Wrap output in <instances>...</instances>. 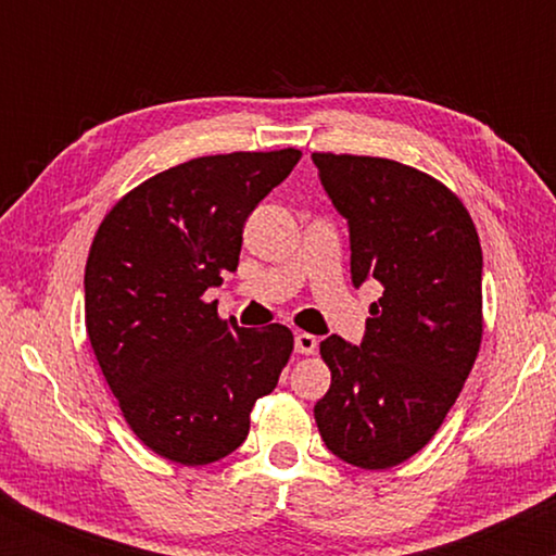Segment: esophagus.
Returning a JSON list of instances; mask_svg holds the SVG:
<instances>
[{"label": "esophagus", "mask_w": 556, "mask_h": 556, "mask_svg": "<svg viewBox=\"0 0 556 556\" xmlns=\"http://www.w3.org/2000/svg\"><path fill=\"white\" fill-rule=\"evenodd\" d=\"M316 350H318V340L314 334H308V331H300V334H295V353L314 355Z\"/></svg>", "instance_id": "1"}]
</instances>
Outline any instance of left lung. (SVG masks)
<instances>
[{
	"label": "left lung",
	"mask_w": 556,
	"mask_h": 556,
	"mask_svg": "<svg viewBox=\"0 0 556 556\" xmlns=\"http://www.w3.org/2000/svg\"><path fill=\"white\" fill-rule=\"evenodd\" d=\"M314 164L350 225L355 287H384L361 348L337 334L321 342L331 387L316 426L340 460L387 470L431 442L478 358L481 242L457 193L426 172L331 151Z\"/></svg>",
	"instance_id": "obj_1"
}]
</instances>
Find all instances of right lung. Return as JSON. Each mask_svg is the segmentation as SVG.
I'll return each mask as SVG.
<instances>
[{
	"label": "right lung",
	"mask_w": 556,
	"mask_h": 556,
	"mask_svg": "<svg viewBox=\"0 0 556 556\" xmlns=\"http://www.w3.org/2000/svg\"><path fill=\"white\" fill-rule=\"evenodd\" d=\"M300 156L190 159L125 193L96 229L88 340L130 431L164 460L208 465L238 450L290 361V329L225 321L206 290L238 269L242 225Z\"/></svg>",
	"instance_id": "right-lung-1"
}]
</instances>
